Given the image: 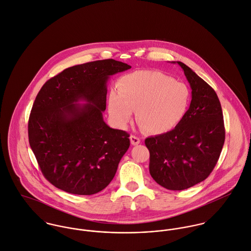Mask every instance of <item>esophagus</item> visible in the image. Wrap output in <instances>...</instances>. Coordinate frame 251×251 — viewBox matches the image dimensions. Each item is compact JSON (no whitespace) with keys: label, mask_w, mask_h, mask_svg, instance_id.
<instances>
[{"label":"esophagus","mask_w":251,"mask_h":251,"mask_svg":"<svg viewBox=\"0 0 251 251\" xmlns=\"http://www.w3.org/2000/svg\"><path fill=\"white\" fill-rule=\"evenodd\" d=\"M130 142L132 145H138L140 143V138L135 135H130Z\"/></svg>","instance_id":"34e87169"}]
</instances>
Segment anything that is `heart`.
I'll list each match as a JSON object with an SVG mask.
<instances>
[{"mask_svg": "<svg viewBox=\"0 0 251 251\" xmlns=\"http://www.w3.org/2000/svg\"><path fill=\"white\" fill-rule=\"evenodd\" d=\"M191 90L183 82L157 70L136 71L118 83V92L108 97V110L115 123L125 127L136 111L137 122L148 132L165 133L186 116Z\"/></svg>", "mask_w": 251, "mask_h": 251, "instance_id": "1", "label": "heart"}]
</instances>
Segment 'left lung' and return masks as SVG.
Segmentation results:
<instances>
[{
	"mask_svg": "<svg viewBox=\"0 0 251 251\" xmlns=\"http://www.w3.org/2000/svg\"><path fill=\"white\" fill-rule=\"evenodd\" d=\"M177 63L192 88L190 107L172 130L145 139L151 176L173 191L188 189L206 179L225 141L223 113L216 92L187 65Z\"/></svg>",
	"mask_w": 251,
	"mask_h": 251,
	"instance_id": "1",
	"label": "left lung"
}]
</instances>
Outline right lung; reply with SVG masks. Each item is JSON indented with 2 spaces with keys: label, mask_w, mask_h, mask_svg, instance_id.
<instances>
[{
  "label": "right lung",
  "mask_w": 251,
  "mask_h": 251,
  "mask_svg": "<svg viewBox=\"0 0 251 251\" xmlns=\"http://www.w3.org/2000/svg\"><path fill=\"white\" fill-rule=\"evenodd\" d=\"M131 66L114 59L69 67L42 86L28 122L31 149L45 178L75 195H93L114 178L130 141L103 121L107 81ZM84 100L87 104L76 102Z\"/></svg>",
  "instance_id": "obj_1"
}]
</instances>
